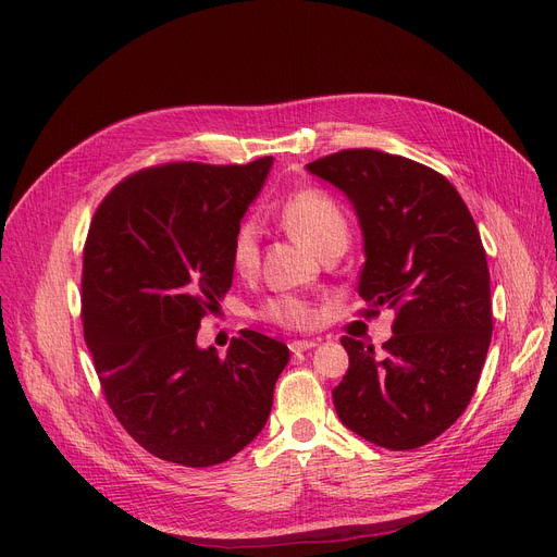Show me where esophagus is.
<instances>
[{
    "instance_id": "34e87169",
    "label": "esophagus",
    "mask_w": 557,
    "mask_h": 557,
    "mask_svg": "<svg viewBox=\"0 0 557 557\" xmlns=\"http://www.w3.org/2000/svg\"><path fill=\"white\" fill-rule=\"evenodd\" d=\"M318 343L315 341H311V338H300V341H290L288 343V349L294 355H300V352H307V349H311V347H315Z\"/></svg>"
}]
</instances>
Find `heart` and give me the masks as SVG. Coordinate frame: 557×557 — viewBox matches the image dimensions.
<instances>
[{"instance_id": "b5f03b06", "label": "heart", "mask_w": 557, "mask_h": 557, "mask_svg": "<svg viewBox=\"0 0 557 557\" xmlns=\"http://www.w3.org/2000/svg\"><path fill=\"white\" fill-rule=\"evenodd\" d=\"M280 219L290 234H296L318 255L334 246L345 248L349 239V223L343 205L325 189L307 187L286 196L280 208ZM259 242L261 223L255 216L244 219L234 230L230 257L234 271L239 275L255 273L259 263ZM257 315L286 330H307L313 325L315 309L309 300L296 296H275L259 305Z\"/></svg>"}]
</instances>
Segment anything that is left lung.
<instances>
[{
    "label": "left lung",
    "mask_w": 557,
    "mask_h": 557,
    "mask_svg": "<svg viewBox=\"0 0 557 557\" xmlns=\"http://www.w3.org/2000/svg\"><path fill=\"white\" fill-rule=\"evenodd\" d=\"M307 169L355 202L366 263V318L395 311L393 336H349L343 382L332 391L341 422L393 451L418 449L470 404L492 338L490 271L479 227L443 173L374 149H343Z\"/></svg>",
    "instance_id": "8db88e82"
}]
</instances>
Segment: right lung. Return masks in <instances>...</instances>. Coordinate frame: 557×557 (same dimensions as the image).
Instances as JSON below:
<instances>
[{
    "instance_id": "add662e5",
    "label": "right lung",
    "mask_w": 557,
    "mask_h": 557,
    "mask_svg": "<svg viewBox=\"0 0 557 557\" xmlns=\"http://www.w3.org/2000/svg\"><path fill=\"white\" fill-rule=\"evenodd\" d=\"M273 158L139 169L99 202L83 246L81 320L101 393L149 454L210 467L263 429L288 347L252 330L225 357L200 320L232 286L230 246Z\"/></svg>"
}]
</instances>
